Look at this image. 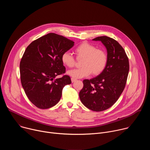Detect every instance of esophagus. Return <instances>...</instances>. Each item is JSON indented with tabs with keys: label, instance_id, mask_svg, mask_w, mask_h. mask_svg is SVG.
<instances>
[{
	"label": "esophagus",
	"instance_id": "34e87169",
	"mask_svg": "<svg viewBox=\"0 0 150 150\" xmlns=\"http://www.w3.org/2000/svg\"><path fill=\"white\" fill-rule=\"evenodd\" d=\"M71 81H72V82H75V81H76V79L75 78L72 77V78H71Z\"/></svg>",
	"mask_w": 150,
	"mask_h": 150
}]
</instances>
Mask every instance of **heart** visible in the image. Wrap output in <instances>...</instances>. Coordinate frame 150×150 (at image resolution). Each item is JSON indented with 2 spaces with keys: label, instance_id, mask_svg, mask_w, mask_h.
Wrapping results in <instances>:
<instances>
[{
  "label": "heart",
  "instance_id": "heart-1",
  "mask_svg": "<svg viewBox=\"0 0 150 150\" xmlns=\"http://www.w3.org/2000/svg\"><path fill=\"white\" fill-rule=\"evenodd\" d=\"M78 59H82V67L69 71L68 74L75 78L88 76L91 73L93 75L100 74L105 69L108 63V54L105 51L87 42L79 44L74 50ZM61 60L64 65L72 68L75 65V59L69 52H64L61 56Z\"/></svg>",
  "mask_w": 150,
  "mask_h": 150
}]
</instances>
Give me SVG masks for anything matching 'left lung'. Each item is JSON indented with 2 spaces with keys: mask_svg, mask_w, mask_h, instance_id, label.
Returning a JSON list of instances; mask_svg holds the SVG:
<instances>
[{
  "mask_svg": "<svg viewBox=\"0 0 150 150\" xmlns=\"http://www.w3.org/2000/svg\"><path fill=\"white\" fill-rule=\"evenodd\" d=\"M108 51V63L97 76L83 81L79 93L82 103L94 112H101L112 107L118 100L126 85L129 70V59L119 42L107 36L96 37Z\"/></svg>",
  "mask_w": 150,
  "mask_h": 150,
  "instance_id": "obj_1",
  "label": "left lung"
}]
</instances>
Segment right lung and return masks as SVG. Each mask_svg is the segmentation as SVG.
<instances>
[{
    "instance_id": "add662e5",
    "label": "right lung",
    "mask_w": 150,
    "mask_h": 150,
    "mask_svg": "<svg viewBox=\"0 0 150 150\" xmlns=\"http://www.w3.org/2000/svg\"><path fill=\"white\" fill-rule=\"evenodd\" d=\"M74 45L73 41L65 37L49 33L27 47L19 65L21 82L27 97L37 108L46 109L55 105L63 87L71 83L68 75L56 77L66 72L61 56Z\"/></svg>"
}]
</instances>
